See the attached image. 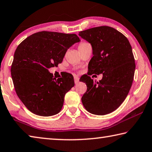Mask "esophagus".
<instances>
[{"mask_svg":"<svg viewBox=\"0 0 152 152\" xmlns=\"http://www.w3.org/2000/svg\"><path fill=\"white\" fill-rule=\"evenodd\" d=\"M74 81H75V83L77 84L79 83V79L78 77L75 76L74 77Z\"/></svg>","mask_w":152,"mask_h":152,"instance_id":"1","label":"esophagus"}]
</instances>
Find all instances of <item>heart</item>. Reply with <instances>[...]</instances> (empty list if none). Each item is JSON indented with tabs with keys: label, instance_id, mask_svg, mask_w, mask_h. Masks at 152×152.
Listing matches in <instances>:
<instances>
[{
	"label": "heart",
	"instance_id": "obj_1",
	"mask_svg": "<svg viewBox=\"0 0 152 152\" xmlns=\"http://www.w3.org/2000/svg\"><path fill=\"white\" fill-rule=\"evenodd\" d=\"M88 43H87V42H81L80 44H79V48H81V47H83V46H85V45H87Z\"/></svg>",
	"mask_w": 152,
	"mask_h": 152
}]
</instances>
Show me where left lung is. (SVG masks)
<instances>
[{
    "instance_id": "left-lung-1",
    "label": "left lung",
    "mask_w": 152,
    "mask_h": 152,
    "mask_svg": "<svg viewBox=\"0 0 152 152\" xmlns=\"http://www.w3.org/2000/svg\"><path fill=\"white\" fill-rule=\"evenodd\" d=\"M79 34L91 43L94 54L88 75L80 79L87 87L82 103L89 113L106 115L120 106L132 87L135 69L132 46L126 36L108 26L87 29ZM101 73L102 79L94 83L90 75Z\"/></svg>"
}]
</instances>
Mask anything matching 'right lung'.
Segmentation results:
<instances>
[{"label": "right lung", "mask_w": 152, "mask_h": 152, "mask_svg": "<svg viewBox=\"0 0 152 152\" xmlns=\"http://www.w3.org/2000/svg\"><path fill=\"white\" fill-rule=\"evenodd\" d=\"M79 41L75 34L41 31L18 45L11 76L18 97L32 113L47 117L60 112L65 94L75 86L73 77L66 73L56 79L48 69L62 63L67 49Z\"/></svg>", "instance_id": "1"}]
</instances>
